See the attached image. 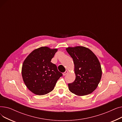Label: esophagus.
<instances>
[{"label":"esophagus","mask_w":122,"mask_h":122,"mask_svg":"<svg viewBox=\"0 0 122 122\" xmlns=\"http://www.w3.org/2000/svg\"><path fill=\"white\" fill-rule=\"evenodd\" d=\"M68 71H66L65 72H64L63 73V76H65L67 73H68Z\"/></svg>","instance_id":"1"}]
</instances>
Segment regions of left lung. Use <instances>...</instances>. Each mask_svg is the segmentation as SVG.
<instances>
[{"mask_svg": "<svg viewBox=\"0 0 122 122\" xmlns=\"http://www.w3.org/2000/svg\"><path fill=\"white\" fill-rule=\"evenodd\" d=\"M73 58L76 79L68 84L69 91L78 96L92 93L97 88L102 76L100 63L88 48L78 46L66 48Z\"/></svg>", "mask_w": 122, "mask_h": 122, "instance_id": "obj_1", "label": "left lung"}]
</instances>
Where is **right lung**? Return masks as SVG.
<instances>
[{
	"label": "right lung",
	"instance_id": "obj_1",
	"mask_svg": "<svg viewBox=\"0 0 122 122\" xmlns=\"http://www.w3.org/2000/svg\"><path fill=\"white\" fill-rule=\"evenodd\" d=\"M57 48L42 46L36 49L24 60L22 68L23 81L29 90L36 95L46 94L54 89L62 74L51 60Z\"/></svg>",
	"mask_w": 122,
	"mask_h": 122
}]
</instances>
